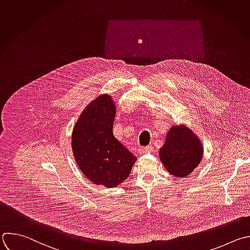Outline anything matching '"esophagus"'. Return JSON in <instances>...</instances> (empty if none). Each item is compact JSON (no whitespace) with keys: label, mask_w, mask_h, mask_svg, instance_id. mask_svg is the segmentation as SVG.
<instances>
[{"label":"esophagus","mask_w":250,"mask_h":250,"mask_svg":"<svg viewBox=\"0 0 250 250\" xmlns=\"http://www.w3.org/2000/svg\"><path fill=\"white\" fill-rule=\"evenodd\" d=\"M152 150H153V147L151 145H148V146H145V147L141 148L142 153H148V152H151Z\"/></svg>","instance_id":"34e87169"}]
</instances>
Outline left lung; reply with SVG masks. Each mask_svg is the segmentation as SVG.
<instances>
[{"mask_svg": "<svg viewBox=\"0 0 250 250\" xmlns=\"http://www.w3.org/2000/svg\"><path fill=\"white\" fill-rule=\"evenodd\" d=\"M204 154L199 137L186 125H173L159 150L167 172L176 178H186L201 163Z\"/></svg>", "mask_w": 250, "mask_h": 250, "instance_id": "left-lung-1", "label": "left lung"}]
</instances>
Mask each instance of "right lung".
<instances>
[{
  "instance_id": "1",
  "label": "right lung",
  "mask_w": 250,
  "mask_h": 250,
  "mask_svg": "<svg viewBox=\"0 0 250 250\" xmlns=\"http://www.w3.org/2000/svg\"><path fill=\"white\" fill-rule=\"evenodd\" d=\"M116 113L112 96L100 94L81 112L71 133V149L81 173L108 188L126 180L137 160L114 136Z\"/></svg>"
}]
</instances>
